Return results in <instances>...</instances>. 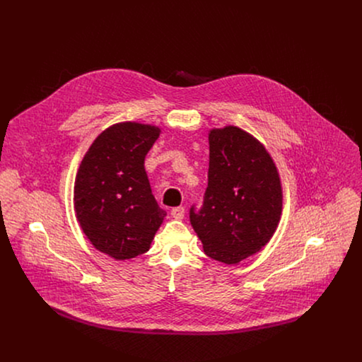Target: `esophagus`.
Instances as JSON below:
<instances>
[{"label":"esophagus","mask_w":362,"mask_h":362,"mask_svg":"<svg viewBox=\"0 0 362 362\" xmlns=\"http://www.w3.org/2000/svg\"><path fill=\"white\" fill-rule=\"evenodd\" d=\"M171 214H173L174 218H178V220H180V218H182V217L185 216V209H184V206L173 207Z\"/></svg>","instance_id":"obj_1"}]
</instances>
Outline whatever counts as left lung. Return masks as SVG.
<instances>
[{
    "mask_svg": "<svg viewBox=\"0 0 362 362\" xmlns=\"http://www.w3.org/2000/svg\"><path fill=\"white\" fill-rule=\"evenodd\" d=\"M209 173L202 206L191 224L209 258L235 264L260 251L281 214L277 168L263 145L237 127L209 134Z\"/></svg>",
    "mask_w": 362,
    "mask_h": 362,
    "instance_id": "left-lung-1",
    "label": "left lung"
}]
</instances>
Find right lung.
Instances as JSON below:
<instances>
[{"label": "right lung", "instance_id": "obj_1", "mask_svg": "<svg viewBox=\"0 0 362 362\" xmlns=\"http://www.w3.org/2000/svg\"><path fill=\"white\" fill-rule=\"evenodd\" d=\"M158 135L152 125L115 124L96 138L79 165L76 218L95 248L117 260L149 251L165 216L144 165Z\"/></svg>", "mask_w": 362, "mask_h": 362}]
</instances>
